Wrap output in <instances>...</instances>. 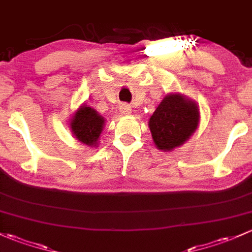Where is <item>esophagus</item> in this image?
Returning a JSON list of instances; mask_svg holds the SVG:
<instances>
[{"label": "esophagus", "instance_id": "1", "mask_svg": "<svg viewBox=\"0 0 252 252\" xmlns=\"http://www.w3.org/2000/svg\"><path fill=\"white\" fill-rule=\"evenodd\" d=\"M119 109H120V113L123 114V115H129V114H131V111H132V109L128 104L120 105V108H119Z\"/></svg>", "mask_w": 252, "mask_h": 252}]
</instances>
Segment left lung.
Returning <instances> with one entry per match:
<instances>
[{
	"label": "left lung",
	"mask_w": 252,
	"mask_h": 252,
	"mask_svg": "<svg viewBox=\"0 0 252 252\" xmlns=\"http://www.w3.org/2000/svg\"><path fill=\"white\" fill-rule=\"evenodd\" d=\"M200 123L196 102L181 93H168L150 116L152 138L162 152H172L188 141Z\"/></svg>",
	"instance_id": "1"
}]
</instances>
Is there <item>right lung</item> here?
I'll return each instance as SVG.
<instances>
[{
    "instance_id": "obj_1",
    "label": "right lung",
    "mask_w": 252,
    "mask_h": 252,
    "mask_svg": "<svg viewBox=\"0 0 252 252\" xmlns=\"http://www.w3.org/2000/svg\"><path fill=\"white\" fill-rule=\"evenodd\" d=\"M105 125V119L97 110L82 104L69 119L72 136L88 147H97L98 139Z\"/></svg>"
}]
</instances>
